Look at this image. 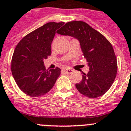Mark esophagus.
Instances as JSON below:
<instances>
[{"mask_svg": "<svg viewBox=\"0 0 131 131\" xmlns=\"http://www.w3.org/2000/svg\"><path fill=\"white\" fill-rule=\"evenodd\" d=\"M64 70L66 72L68 73V74H71V73H72L73 71H74V70H72L71 68H66V69H64Z\"/></svg>", "mask_w": 131, "mask_h": 131, "instance_id": "obj_1", "label": "esophagus"}]
</instances>
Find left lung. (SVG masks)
<instances>
[{
	"label": "left lung",
	"instance_id": "8db88e82",
	"mask_svg": "<svg viewBox=\"0 0 131 131\" xmlns=\"http://www.w3.org/2000/svg\"><path fill=\"white\" fill-rule=\"evenodd\" d=\"M57 33L78 40L84 58L89 67L81 82L76 84L80 93L97 98L106 93L116 77L117 59L110 42L102 34L81 21L68 22Z\"/></svg>",
	"mask_w": 131,
	"mask_h": 131
}]
</instances>
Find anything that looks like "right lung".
<instances>
[{
    "label": "right lung",
    "instance_id": "right-lung-1",
    "mask_svg": "<svg viewBox=\"0 0 131 131\" xmlns=\"http://www.w3.org/2000/svg\"><path fill=\"white\" fill-rule=\"evenodd\" d=\"M64 22H49L26 35L16 46L12 59V72L19 89L30 96H40L52 89L61 69L47 70L43 60L51 55V44Z\"/></svg>",
    "mask_w": 131,
    "mask_h": 131
}]
</instances>
